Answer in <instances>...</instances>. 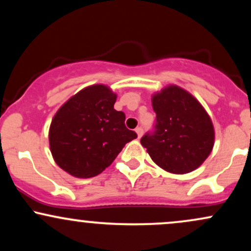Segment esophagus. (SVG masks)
<instances>
[{"mask_svg":"<svg viewBox=\"0 0 251 251\" xmlns=\"http://www.w3.org/2000/svg\"><path fill=\"white\" fill-rule=\"evenodd\" d=\"M135 133H137L138 138H140L143 135V128L142 127H137V128H135Z\"/></svg>","mask_w":251,"mask_h":251,"instance_id":"34e87169","label":"esophagus"}]
</instances>
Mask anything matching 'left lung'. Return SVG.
Here are the masks:
<instances>
[{
  "instance_id": "obj_1",
  "label": "left lung",
  "mask_w": 251,
  "mask_h": 251,
  "mask_svg": "<svg viewBox=\"0 0 251 251\" xmlns=\"http://www.w3.org/2000/svg\"><path fill=\"white\" fill-rule=\"evenodd\" d=\"M151 101L157 116L155 131L140 140L151 159L175 175L200 168L215 144L214 124L205 108L177 85L155 92Z\"/></svg>"
}]
</instances>
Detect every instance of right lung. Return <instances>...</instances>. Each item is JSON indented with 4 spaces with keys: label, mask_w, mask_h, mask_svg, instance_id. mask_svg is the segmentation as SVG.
Here are the masks:
<instances>
[{
    "label": "right lung",
    "mask_w": 251,
    "mask_h": 251,
    "mask_svg": "<svg viewBox=\"0 0 251 251\" xmlns=\"http://www.w3.org/2000/svg\"><path fill=\"white\" fill-rule=\"evenodd\" d=\"M117 94L102 83L82 88L56 111L50 126V149L57 165L76 178L108 168L124 146L137 138L114 109Z\"/></svg>",
    "instance_id": "1"
}]
</instances>
